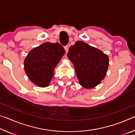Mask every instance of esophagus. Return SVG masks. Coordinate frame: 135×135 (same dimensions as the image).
Returning <instances> with one entry per match:
<instances>
[{
	"mask_svg": "<svg viewBox=\"0 0 135 135\" xmlns=\"http://www.w3.org/2000/svg\"><path fill=\"white\" fill-rule=\"evenodd\" d=\"M64 49H65V50L66 53H67L68 51V46H65V47H64Z\"/></svg>",
	"mask_w": 135,
	"mask_h": 135,
	"instance_id": "obj_1",
	"label": "esophagus"
}]
</instances>
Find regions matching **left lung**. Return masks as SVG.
Here are the masks:
<instances>
[{
	"label": "left lung",
	"mask_w": 135,
	"mask_h": 135,
	"mask_svg": "<svg viewBox=\"0 0 135 135\" xmlns=\"http://www.w3.org/2000/svg\"><path fill=\"white\" fill-rule=\"evenodd\" d=\"M67 57L74 65L80 84L84 88H95L105 77L109 58L100 50L77 41L70 47Z\"/></svg>",
	"instance_id": "1"
}]
</instances>
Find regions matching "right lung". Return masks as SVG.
I'll use <instances>...</instances> for the list:
<instances>
[{
    "mask_svg": "<svg viewBox=\"0 0 135 135\" xmlns=\"http://www.w3.org/2000/svg\"><path fill=\"white\" fill-rule=\"evenodd\" d=\"M65 53V49L58 43L46 42L31 49L24 61L27 77L40 88L47 87L55 68Z\"/></svg>",
    "mask_w": 135,
    "mask_h": 135,
    "instance_id": "right-lung-1",
    "label": "right lung"
}]
</instances>
